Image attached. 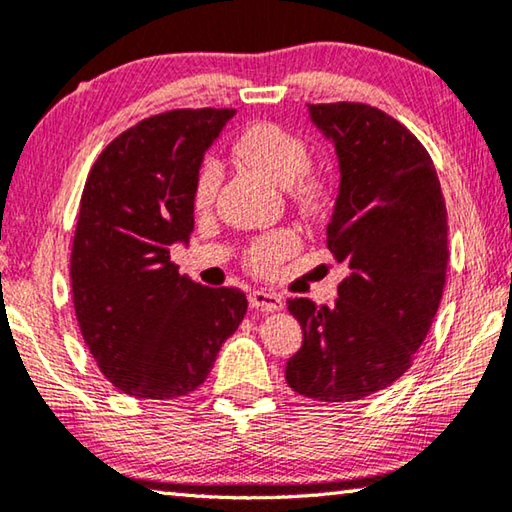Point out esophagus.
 Returning <instances> with one entry per match:
<instances>
[{
    "instance_id": "esophagus-1",
    "label": "esophagus",
    "mask_w": 512,
    "mask_h": 512,
    "mask_svg": "<svg viewBox=\"0 0 512 512\" xmlns=\"http://www.w3.org/2000/svg\"><path fill=\"white\" fill-rule=\"evenodd\" d=\"M250 307L253 309H262V311H282L284 309V298L275 296V293H266V291H250Z\"/></svg>"
}]
</instances>
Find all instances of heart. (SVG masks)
Listing matches in <instances>:
<instances>
[{
    "label": "heart",
    "instance_id": "heart-1",
    "mask_svg": "<svg viewBox=\"0 0 512 512\" xmlns=\"http://www.w3.org/2000/svg\"><path fill=\"white\" fill-rule=\"evenodd\" d=\"M235 153L250 167H255L289 189L302 212L316 214L323 210L329 196V180L323 171L309 167V146L298 133L277 121H255L237 135ZM221 183V169L214 160H203L192 187V205L205 212L214 203ZM300 248V235L291 228L264 232L244 250V264L250 273L268 275Z\"/></svg>",
    "mask_w": 512,
    "mask_h": 512
}]
</instances>
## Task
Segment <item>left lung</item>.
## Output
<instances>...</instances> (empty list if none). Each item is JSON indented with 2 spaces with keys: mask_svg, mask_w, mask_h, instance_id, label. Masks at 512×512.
<instances>
[{
  "mask_svg": "<svg viewBox=\"0 0 512 512\" xmlns=\"http://www.w3.org/2000/svg\"><path fill=\"white\" fill-rule=\"evenodd\" d=\"M332 137L341 192L327 248L350 268L332 307L291 298L302 348L287 384L318 402H354L411 368L436 318L447 275V207L429 151L368 103H309Z\"/></svg>",
  "mask_w": 512,
  "mask_h": 512,
  "instance_id": "obj_1",
  "label": "left lung"
}]
</instances>
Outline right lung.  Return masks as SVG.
Listing matches in <instances>:
<instances>
[{
    "label": "right lung",
    "instance_id": "obj_1",
    "mask_svg": "<svg viewBox=\"0 0 512 512\" xmlns=\"http://www.w3.org/2000/svg\"><path fill=\"white\" fill-rule=\"evenodd\" d=\"M235 110L178 108L117 135L94 160L76 221L72 298L83 341L112 386L178 400L210 375L248 298L178 273L171 246L194 228L203 153Z\"/></svg>",
    "mask_w": 512,
    "mask_h": 512
}]
</instances>
